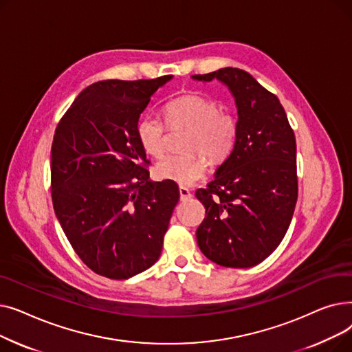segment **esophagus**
Returning <instances> with one entry per match:
<instances>
[{"mask_svg":"<svg viewBox=\"0 0 352 352\" xmlns=\"http://www.w3.org/2000/svg\"><path fill=\"white\" fill-rule=\"evenodd\" d=\"M191 197H192V192H191L188 188L179 187V198H181V201H187V199H190Z\"/></svg>","mask_w":352,"mask_h":352,"instance_id":"esophagus-1","label":"esophagus"}]
</instances>
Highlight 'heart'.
<instances>
[{
    "label": "heart",
    "mask_w": 352,
    "mask_h": 352,
    "mask_svg": "<svg viewBox=\"0 0 352 352\" xmlns=\"http://www.w3.org/2000/svg\"><path fill=\"white\" fill-rule=\"evenodd\" d=\"M164 116L171 128L190 129L186 150L194 153L161 160L154 170L158 179L190 187L206 175L207 162L199 153L212 162H221L232 151L238 122L231 113L221 109L217 100L194 92L184 94L165 105ZM135 131L141 148L148 155L158 158L165 153V125L158 118L144 116Z\"/></svg>",
    "instance_id": "1"
}]
</instances>
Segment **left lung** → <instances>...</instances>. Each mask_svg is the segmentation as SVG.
Instances as JSON below:
<instances>
[{
    "label": "left lung",
    "instance_id": "1",
    "mask_svg": "<svg viewBox=\"0 0 352 352\" xmlns=\"http://www.w3.org/2000/svg\"><path fill=\"white\" fill-rule=\"evenodd\" d=\"M192 78L224 82L238 111L230 157L195 192L206 207L197 243L218 265L250 268L274 252L291 224L298 197L295 135L280 100L247 71L227 67Z\"/></svg>",
    "mask_w": 352,
    "mask_h": 352
}]
</instances>
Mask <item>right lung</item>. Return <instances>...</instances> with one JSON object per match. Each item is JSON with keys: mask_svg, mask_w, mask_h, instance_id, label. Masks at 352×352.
Masks as SVG:
<instances>
[{"mask_svg": "<svg viewBox=\"0 0 352 352\" xmlns=\"http://www.w3.org/2000/svg\"><path fill=\"white\" fill-rule=\"evenodd\" d=\"M173 76L91 84L71 104L51 146L55 215L81 261L126 280L154 265L179 199L175 182L150 181L137 124Z\"/></svg>", "mask_w": 352, "mask_h": 352, "instance_id": "1", "label": "right lung"}]
</instances>
